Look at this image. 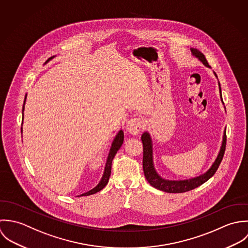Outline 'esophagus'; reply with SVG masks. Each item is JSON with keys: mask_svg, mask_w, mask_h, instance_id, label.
<instances>
[{"mask_svg": "<svg viewBox=\"0 0 248 248\" xmlns=\"http://www.w3.org/2000/svg\"><path fill=\"white\" fill-rule=\"evenodd\" d=\"M126 130L135 135V134H138L141 130V127H142V120L140 118H131L129 119L127 122H126Z\"/></svg>", "mask_w": 248, "mask_h": 248, "instance_id": "esophagus-1", "label": "esophagus"}]
</instances>
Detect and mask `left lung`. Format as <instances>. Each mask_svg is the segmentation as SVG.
Listing matches in <instances>:
<instances>
[{"mask_svg": "<svg viewBox=\"0 0 248 248\" xmlns=\"http://www.w3.org/2000/svg\"><path fill=\"white\" fill-rule=\"evenodd\" d=\"M191 51L194 56L198 58L199 61H201L206 67L211 68L210 65L208 64L205 56L203 53H201L199 50L197 49H191ZM217 77V75L215 74ZM219 86V93H221L220 89V84L218 82ZM221 98V95H220ZM222 101V98H221ZM223 102V101H222ZM142 142H143V148H144V154H143V169H144V173L145 176L148 180L149 184L154 187L157 190L166 192V193H171V194H179V193H185L188 191H191L193 189L198 188V186L202 185L205 183L207 180H209L217 171L218 166L220 165V162L223 158L224 151H225V147H226V129L224 130L223 133V139H222V144L220 147V150L211 166V168L203 174L191 178V179H186V180H167L163 177H161L157 171L155 170L154 165H153V151H152V142L151 138L149 135V132H144L142 135Z\"/></svg>", "mask_w": 248, "mask_h": 248, "instance_id": "8db88e82", "label": "left lung"}]
</instances>
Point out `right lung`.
<instances>
[{
  "instance_id": "add662e5",
  "label": "right lung",
  "mask_w": 248,
  "mask_h": 248,
  "mask_svg": "<svg viewBox=\"0 0 248 248\" xmlns=\"http://www.w3.org/2000/svg\"><path fill=\"white\" fill-rule=\"evenodd\" d=\"M54 56H51L50 57L47 61L49 62L50 59H52ZM26 99H27V95L25 97V100H24V104H23V120H24V109H25V103H26ZM21 132H22V127H21ZM124 143V131L123 130H120L118 132V134L116 135L115 139L113 140V143H112V146H111V149L109 151V154H108V157H107V160H106V163H105V168H104V171H103V174H102V177L99 181V184L93 188L92 190H90L89 192L87 193H84L78 197H87V196H90V195H94L96 193L99 192L100 190H102L108 183V180H109V177H110V174H111V167H112V161L117 153V151L120 149V148L122 147Z\"/></svg>"
}]
</instances>
